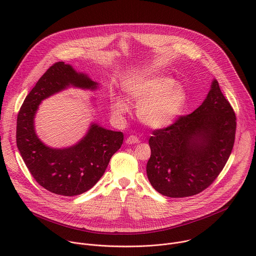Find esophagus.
I'll list each match as a JSON object with an SVG mask.
<instances>
[{
	"label": "esophagus",
	"instance_id": "esophagus-1",
	"mask_svg": "<svg viewBox=\"0 0 256 256\" xmlns=\"http://www.w3.org/2000/svg\"><path fill=\"white\" fill-rule=\"evenodd\" d=\"M138 138L136 136H130L126 140V144H138Z\"/></svg>",
	"mask_w": 256,
	"mask_h": 256
}]
</instances>
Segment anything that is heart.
<instances>
[{"label":"heart","mask_w":256,"mask_h":256,"mask_svg":"<svg viewBox=\"0 0 256 256\" xmlns=\"http://www.w3.org/2000/svg\"><path fill=\"white\" fill-rule=\"evenodd\" d=\"M124 92L132 97L138 106V118L146 126L153 128H164L176 122L188 107L186 89L176 84L172 78L165 76L140 77L128 81ZM112 110L122 116L128 110V102L120 96L112 99Z\"/></svg>","instance_id":"heart-1"}]
</instances>
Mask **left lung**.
I'll list each match as a JSON object with an SVG mask.
<instances>
[{"label":"left lung","instance_id":"8db88e82","mask_svg":"<svg viewBox=\"0 0 256 256\" xmlns=\"http://www.w3.org/2000/svg\"><path fill=\"white\" fill-rule=\"evenodd\" d=\"M236 116L216 79L204 102L172 126L153 132L147 175L169 198L202 192L223 170L234 144Z\"/></svg>","mask_w":256,"mask_h":256}]
</instances>
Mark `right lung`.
Listing matches in <instances>:
<instances>
[{
  "label": "right lung",
  "instance_id": "obj_1",
  "mask_svg": "<svg viewBox=\"0 0 256 256\" xmlns=\"http://www.w3.org/2000/svg\"><path fill=\"white\" fill-rule=\"evenodd\" d=\"M100 84L64 62L52 64L26 96L17 118L16 142L33 178L48 192L72 196L92 188L124 140L122 132L91 122L85 136L66 148H52L36 134L34 120L40 103L68 88L96 91ZM95 104V98H91Z\"/></svg>",
  "mask_w": 256,
  "mask_h": 256
}]
</instances>
